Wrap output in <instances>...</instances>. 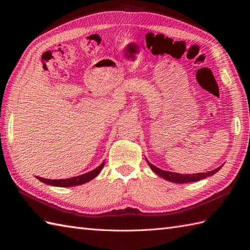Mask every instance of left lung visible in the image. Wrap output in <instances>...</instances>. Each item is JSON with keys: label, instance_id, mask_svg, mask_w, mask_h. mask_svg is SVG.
<instances>
[{"label": "left lung", "instance_id": "8db88e82", "mask_svg": "<svg viewBox=\"0 0 250 250\" xmlns=\"http://www.w3.org/2000/svg\"><path fill=\"white\" fill-rule=\"evenodd\" d=\"M150 168L155 172L158 176H161L164 179H167L169 181H172V183H176V184H188V183H193V181H198L200 179L207 178L208 176L214 175L215 173H217L219 170L221 169L222 166L218 167L215 170H211L206 173H197V174H180V173H175V172H169V171H165L160 168L155 167L152 164L148 163Z\"/></svg>", "mask_w": 250, "mask_h": 250}]
</instances>
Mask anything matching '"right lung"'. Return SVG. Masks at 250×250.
<instances>
[{"mask_svg": "<svg viewBox=\"0 0 250 250\" xmlns=\"http://www.w3.org/2000/svg\"><path fill=\"white\" fill-rule=\"evenodd\" d=\"M104 162L99 166V167L96 168L93 171H89L87 173L82 174V175L79 176H75V177H71V178H66V179H46L37 176V179H40L41 181H42L43 184H47L50 186H55V187H73V186H79L82 184H85L87 181H90L93 178H95L98 174L100 173V171L103 169L104 167Z\"/></svg>", "mask_w": 250, "mask_h": 250, "instance_id": "obj_1", "label": "right lung"}]
</instances>
